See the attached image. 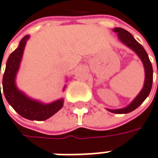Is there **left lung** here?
Wrapping results in <instances>:
<instances>
[{"instance_id": "left-lung-1", "label": "left lung", "mask_w": 158, "mask_h": 158, "mask_svg": "<svg viewBox=\"0 0 158 158\" xmlns=\"http://www.w3.org/2000/svg\"><path fill=\"white\" fill-rule=\"evenodd\" d=\"M113 31L118 34V36L122 42L125 44L126 45L129 46L130 48H131L139 55V57L141 59L142 62H143L144 68H145V83H144L142 90L138 95V97L131 103V105H129L125 108L109 110L111 113H114V114H128V113L132 112L136 108L139 106L143 103L144 100L149 95L151 88H152V82H153V68H152V64L149 60L147 52L145 51L143 46L135 40V38L132 36V35L131 33H129L127 30L122 28V27L114 28Z\"/></svg>"}]
</instances>
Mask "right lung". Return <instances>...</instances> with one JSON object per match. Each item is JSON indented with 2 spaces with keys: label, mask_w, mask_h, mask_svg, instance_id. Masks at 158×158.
I'll return each mask as SVG.
<instances>
[{
  "label": "right lung",
  "mask_w": 158,
  "mask_h": 158,
  "mask_svg": "<svg viewBox=\"0 0 158 158\" xmlns=\"http://www.w3.org/2000/svg\"><path fill=\"white\" fill-rule=\"evenodd\" d=\"M28 37V35L24 36L19 43V47L14 52H12L8 58L2 79V90L8 103L13 107V109L19 115L28 120L44 121L56 114L62 107L63 99L57 100L49 105H44L37 101L27 98L23 93L19 91L18 88H16L15 76L19 70L25 44ZM0 94V98L2 99L1 84Z\"/></svg>",
  "instance_id": "right-lung-1"
}]
</instances>
